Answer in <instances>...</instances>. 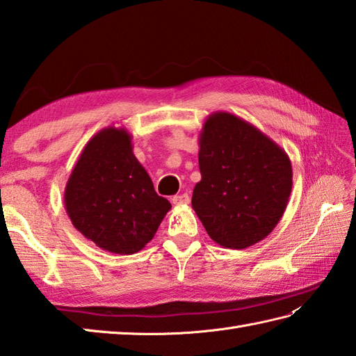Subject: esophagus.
<instances>
[{
    "label": "esophagus",
    "instance_id": "obj_1",
    "mask_svg": "<svg viewBox=\"0 0 356 356\" xmlns=\"http://www.w3.org/2000/svg\"><path fill=\"white\" fill-rule=\"evenodd\" d=\"M171 202H172V205H176V207H184V205H188V203H190V195H188L186 193H182L179 195H174Z\"/></svg>",
    "mask_w": 356,
    "mask_h": 356
}]
</instances>
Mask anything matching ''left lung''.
Returning a JSON list of instances; mask_svg holds the SVG:
<instances>
[{
    "label": "left lung",
    "mask_w": 356,
    "mask_h": 356,
    "mask_svg": "<svg viewBox=\"0 0 356 356\" xmlns=\"http://www.w3.org/2000/svg\"><path fill=\"white\" fill-rule=\"evenodd\" d=\"M202 180L193 209L217 245L245 249L268 237L292 191L286 151L236 115L216 111L199 134Z\"/></svg>",
    "instance_id": "left-lung-1"
}]
</instances>
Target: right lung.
<instances>
[{
    "instance_id": "obj_1",
    "label": "right lung",
    "mask_w": 356,
    "mask_h": 356,
    "mask_svg": "<svg viewBox=\"0 0 356 356\" xmlns=\"http://www.w3.org/2000/svg\"><path fill=\"white\" fill-rule=\"evenodd\" d=\"M64 205L82 236L119 255L145 248L171 209L136 159L124 127L104 128L87 142L67 180Z\"/></svg>"
}]
</instances>
